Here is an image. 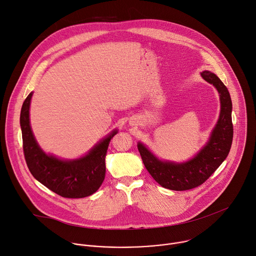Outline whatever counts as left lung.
<instances>
[{
  "mask_svg": "<svg viewBox=\"0 0 256 256\" xmlns=\"http://www.w3.org/2000/svg\"><path fill=\"white\" fill-rule=\"evenodd\" d=\"M202 77L220 94L221 112L204 147L190 160L174 163L159 160L142 142L138 144L142 163L158 184L171 190H188L202 184L227 158L233 140L232 101L227 87L214 72L204 70Z\"/></svg>",
  "mask_w": 256,
  "mask_h": 256,
  "instance_id": "1",
  "label": "left lung"
}]
</instances>
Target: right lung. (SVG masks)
Listing matches in <instances>:
<instances>
[{"label": "right lung", "instance_id": "add662e5", "mask_svg": "<svg viewBox=\"0 0 256 256\" xmlns=\"http://www.w3.org/2000/svg\"><path fill=\"white\" fill-rule=\"evenodd\" d=\"M32 92L23 102L20 114L23 152L33 177L56 194L68 198H82L96 192L105 177V157L112 130L88 152L75 160H62L46 154L36 142L29 122Z\"/></svg>", "mask_w": 256, "mask_h": 256}]
</instances>
